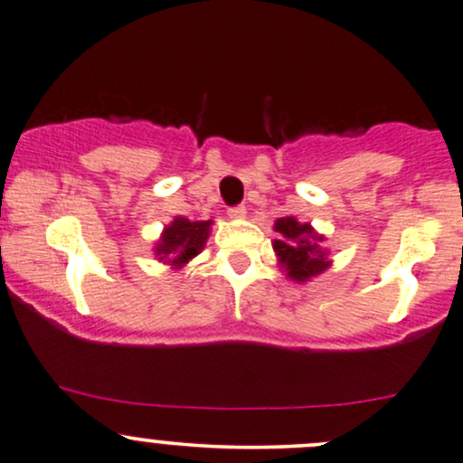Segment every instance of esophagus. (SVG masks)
<instances>
[{
  "label": "esophagus",
  "mask_w": 463,
  "mask_h": 463,
  "mask_svg": "<svg viewBox=\"0 0 463 463\" xmlns=\"http://www.w3.org/2000/svg\"><path fill=\"white\" fill-rule=\"evenodd\" d=\"M228 217H231V219H244L246 217V208L244 206L228 208Z\"/></svg>",
  "instance_id": "1"
}]
</instances>
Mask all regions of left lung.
Here are the masks:
<instances>
[{"label": "left lung", "mask_w": 463, "mask_h": 463, "mask_svg": "<svg viewBox=\"0 0 463 463\" xmlns=\"http://www.w3.org/2000/svg\"><path fill=\"white\" fill-rule=\"evenodd\" d=\"M272 231L279 232V240L272 241L277 264L290 281L306 284L330 269V250L321 246L326 237L319 235L310 223L297 222V217H279Z\"/></svg>", "instance_id": "8db88e82"}]
</instances>
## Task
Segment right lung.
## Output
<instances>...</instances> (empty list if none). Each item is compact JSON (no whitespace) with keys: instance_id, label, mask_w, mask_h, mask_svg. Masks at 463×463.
I'll list each match as a JSON object with an SVG mask.
<instances>
[{"instance_id":"obj_1","label":"right lung","mask_w":463,"mask_h":463,"mask_svg":"<svg viewBox=\"0 0 463 463\" xmlns=\"http://www.w3.org/2000/svg\"><path fill=\"white\" fill-rule=\"evenodd\" d=\"M213 219L208 222H191L186 217H175L168 226H164L162 235L155 241L153 252L157 261L179 270L193 261L206 246L211 237Z\"/></svg>"}]
</instances>
